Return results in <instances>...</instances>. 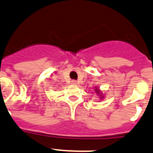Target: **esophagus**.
<instances>
[{
  "label": "esophagus",
  "instance_id": "34e87169",
  "mask_svg": "<svg viewBox=\"0 0 153 153\" xmlns=\"http://www.w3.org/2000/svg\"><path fill=\"white\" fill-rule=\"evenodd\" d=\"M71 82V84H72V85H76L77 84V82L75 80H72Z\"/></svg>",
  "mask_w": 153,
  "mask_h": 153
}]
</instances>
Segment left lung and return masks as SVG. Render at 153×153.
Wrapping results in <instances>:
<instances>
[{
	"mask_svg": "<svg viewBox=\"0 0 153 153\" xmlns=\"http://www.w3.org/2000/svg\"><path fill=\"white\" fill-rule=\"evenodd\" d=\"M95 91L96 92L97 95H99V96H100V97H99V98H100V99H102L103 98H104V95H102V91H100L99 88H95Z\"/></svg>",
	"mask_w": 153,
	"mask_h": 153,
	"instance_id": "1",
	"label": "left lung"
}]
</instances>
